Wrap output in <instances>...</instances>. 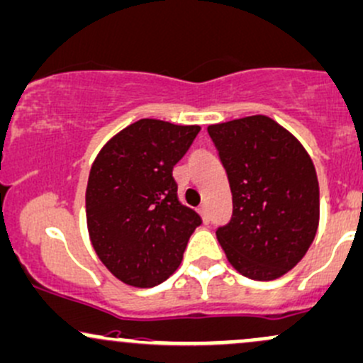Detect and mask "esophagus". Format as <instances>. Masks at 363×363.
<instances>
[{
  "instance_id": "34e87169",
  "label": "esophagus",
  "mask_w": 363,
  "mask_h": 363,
  "mask_svg": "<svg viewBox=\"0 0 363 363\" xmlns=\"http://www.w3.org/2000/svg\"><path fill=\"white\" fill-rule=\"evenodd\" d=\"M199 214H201L202 221H204V223H208V221H209V213H208V208H206V206H201V208H199Z\"/></svg>"
}]
</instances>
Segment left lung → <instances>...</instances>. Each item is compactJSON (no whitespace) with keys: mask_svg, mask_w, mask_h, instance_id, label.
Wrapping results in <instances>:
<instances>
[{"mask_svg":"<svg viewBox=\"0 0 363 363\" xmlns=\"http://www.w3.org/2000/svg\"><path fill=\"white\" fill-rule=\"evenodd\" d=\"M208 133L227 171L232 218L218 242L233 268L274 280L294 268L315 239L320 194L305 147L267 116L211 124Z\"/></svg>","mask_w":363,"mask_h":363,"instance_id":"8db88e82","label":"left lung"}]
</instances>
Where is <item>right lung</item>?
I'll return each instance as SVG.
<instances>
[{"label": "right lung", "mask_w": 363, "mask_h": 363, "mask_svg": "<svg viewBox=\"0 0 363 363\" xmlns=\"http://www.w3.org/2000/svg\"><path fill=\"white\" fill-rule=\"evenodd\" d=\"M201 126L140 119L99 152L86 186L89 240L121 282L152 287L180 267L201 216L178 201L173 167Z\"/></svg>", "instance_id": "obj_1"}]
</instances>
